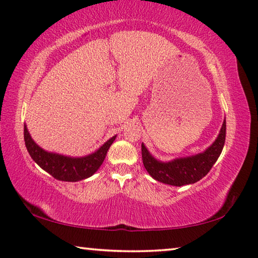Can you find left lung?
Listing matches in <instances>:
<instances>
[{
  "label": "left lung",
  "instance_id": "8db88e82",
  "mask_svg": "<svg viewBox=\"0 0 258 258\" xmlns=\"http://www.w3.org/2000/svg\"><path fill=\"white\" fill-rule=\"evenodd\" d=\"M225 137H226V121L224 120L218 138L204 153L190 157L178 158L167 163L156 161L146 149V147L141 145L142 162L147 172L155 180L172 186L189 185L206 177L211 170L219 155L222 154Z\"/></svg>",
  "mask_w": 258,
  "mask_h": 258
}]
</instances>
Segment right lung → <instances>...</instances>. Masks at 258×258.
Instances as JSON below:
<instances>
[{"mask_svg": "<svg viewBox=\"0 0 258 258\" xmlns=\"http://www.w3.org/2000/svg\"><path fill=\"white\" fill-rule=\"evenodd\" d=\"M116 137H112L109 141L101 147L92 155L86 157L72 158L62 156L58 154L47 153L32 140L26 126H24V140L28 154L33 158V161L55 179L62 181H79L91 177L99 170L103 163L110 146L112 145Z\"/></svg>", "mask_w": 258, "mask_h": 258, "instance_id": "1", "label": "right lung"}]
</instances>
